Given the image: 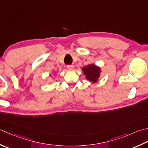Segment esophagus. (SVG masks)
<instances>
[{"label": "esophagus", "mask_w": 148, "mask_h": 148, "mask_svg": "<svg viewBox=\"0 0 148 148\" xmlns=\"http://www.w3.org/2000/svg\"><path fill=\"white\" fill-rule=\"evenodd\" d=\"M66 68H67V69L69 71H72L74 69V66L72 65H69L66 66Z\"/></svg>", "instance_id": "esophagus-1"}]
</instances>
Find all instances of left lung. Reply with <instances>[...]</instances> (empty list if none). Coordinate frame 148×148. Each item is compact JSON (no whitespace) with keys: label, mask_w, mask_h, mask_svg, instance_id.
<instances>
[{"label":"left lung","mask_w":148,"mask_h":148,"mask_svg":"<svg viewBox=\"0 0 148 148\" xmlns=\"http://www.w3.org/2000/svg\"><path fill=\"white\" fill-rule=\"evenodd\" d=\"M82 71L84 72V74L86 75V79H88L90 82L93 83L97 82V79L99 77L100 69L95 65H88L83 68Z\"/></svg>","instance_id":"8db88e82"}]
</instances>
